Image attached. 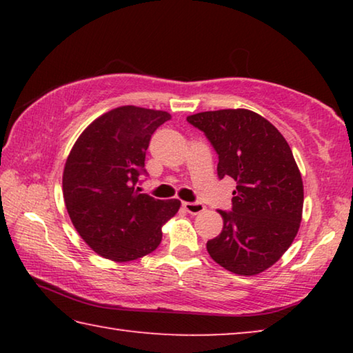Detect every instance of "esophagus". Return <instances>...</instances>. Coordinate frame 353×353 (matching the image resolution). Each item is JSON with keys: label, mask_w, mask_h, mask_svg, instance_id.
Wrapping results in <instances>:
<instances>
[{"label": "esophagus", "mask_w": 353, "mask_h": 353, "mask_svg": "<svg viewBox=\"0 0 353 353\" xmlns=\"http://www.w3.org/2000/svg\"><path fill=\"white\" fill-rule=\"evenodd\" d=\"M183 208L191 214H199L205 210V205L201 202H183Z\"/></svg>", "instance_id": "1"}]
</instances>
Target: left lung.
Instances as JSON below:
<instances>
[{"instance_id": "8db88e82", "label": "left lung", "mask_w": 353, "mask_h": 353, "mask_svg": "<svg viewBox=\"0 0 353 353\" xmlns=\"http://www.w3.org/2000/svg\"><path fill=\"white\" fill-rule=\"evenodd\" d=\"M187 121L218 154V177L236 182L232 212L218 210L223 232L207 241L212 259L238 276H256L280 260L299 232L301 171L283 135L248 109L201 112Z\"/></svg>"}]
</instances>
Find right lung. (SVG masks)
Listing matches in <instances>:
<instances>
[{"label": "right lung", "instance_id": "1", "mask_svg": "<svg viewBox=\"0 0 353 353\" xmlns=\"http://www.w3.org/2000/svg\"><path fill=\"white\" fill-rule=\"evenodd\" d=\"M168 112L121 105L79 135L63 168V201L71 223L98 255L126 263L159 248L162 227L181 201H160L135 188L151 135Z\"/></svg>", "mask_w": 353, "mask_h": 353}]
</instances>
